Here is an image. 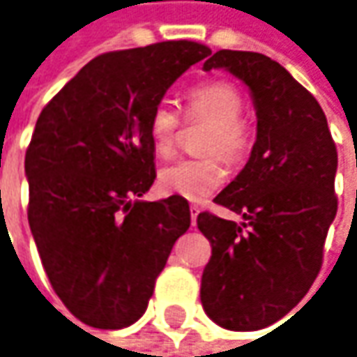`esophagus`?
<instances>
[{
	"label": "esophagus",
	"mask_w": 357,
	"mask_h": 357,
	"mask_svg": "<svg viewBox=\"0 0 357 357\" xmlns=\"http://www.w3.org/2000/svg\"><path fill=\"white\" fill-rule=\"evenodd\" d=\"M200 214V206L198 204H190V220H192V226L196 224V218Z\"/></svg>",
	"instance_id": "esophagus-1"
}]
</instances>
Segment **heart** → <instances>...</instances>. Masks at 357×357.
<instances>
[{
  "label": "heart",
  "mask_w": 357,
  "mask_h": 357,
  "mask_svg": "<svg viewBox=\"0 0 357 357\" xmlns=\"http://www.w3.org/2000/svg\"><path fill=\"white\" fill-rule=\"evenodd\" d=\"M243 112V96L229 80H206L190 88L184 98V119L208 123L200 143L204 157L178 159L159 173V186L165 195L181 196L186 200H204L226 181L222 159L238 165L253 147V126ZM149 139L159 155H169L178 141L181 117L167 102H159L151 109ZM222 157L220 158L219 155Z\"/></svg>",
  "instance_id": "obj_1"
}]
</instances>
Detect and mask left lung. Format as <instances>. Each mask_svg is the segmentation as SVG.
<instances>
[{"label":"left lung","mask_w":357,"mask_h":357,"mask_svg":"<svg viewBox=\"0 0 357 357\" xmlns=\"http://www.w3.org/2000/svg\"><path fill=\"white\" fill-rule=\"evenodd\" d=\"M212 68H226L248 84L257 139L248 165L214 198L243 222L212 212L196 218L212 245L200 301L224 328L259 330L295 308L322 267L338 210V151L317 98L279 62L224 49L204 62V70Z\"/></svg>","instance_id":"8db88e82"}]
</instances>
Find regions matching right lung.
Here are the masks:
<instances>
[{
	"label": "right lung",
	"instance_id": "1",
	"mask_svg": "<svg viewBox=\"0 0 357 357\" xmlns=\"http://www.w3.org/2000/svg\"><path fill=\"white\" fill-rule=\"evenodd\" d=\"M212 50L165 40L96 56L43 107L25 153L29 226L54 293L80 322L117 330L149 305L186 198L133 200L155 181L151 109Z\"/></svg>",
	"mask_w": 357,
	"mask_h": 357
}]
</instances>
